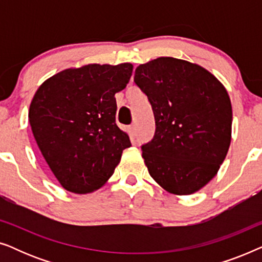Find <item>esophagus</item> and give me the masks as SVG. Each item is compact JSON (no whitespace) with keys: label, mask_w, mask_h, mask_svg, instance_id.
Returning a JSON list of instances; mask_svg holds the SVG:
<instances>
[{"label":"esophagus","mask_w":262,"mask_h":262,"mask_svg":"<svg viewBox=\"0 0 262 262\" xmlns=\"http://www.w3.org/2000/svg\"><path fill=\"white\" fill-rule=\"evenodd\" d=\"M128 132H130L131 137H135L136 134H137V128H136V125L132 124L130 127H128Z\"/></svg>","instance_id":"esophagus-1"}]
</instances>
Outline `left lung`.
I'll return each instance as SVG.
<instances>
[{"instance_id":"left-lung-1","label":"left lung","mask_w":262,"mask_h":262,"mask_svg":"<svg viewBox=\"0 0 262 262\" xmlns=\"http://www.w3.org/2000/svg\"><path fill=\"white\" fill-rule=\"evenodd\" d=\"M135 83L155 116V136L142 146L150 177L171 194L198 192L216 177L230 146L227 89L205 68L173 57L139 64Z\"/></svg>"}]
</instances>
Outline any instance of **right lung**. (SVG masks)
<instances>
[{"label":"right lung","mask_w":262,"mask_h":262,"mask_svg":"<svg viewBox=\"0 0 262 262\" xmlns=\"http://www.w3.org/2000/svg\"><path fill=\"white\" fill-rule=\"evenodd\" d=\"M134 66L85 64L42 82L28 111L32 134L62 187L85 194L102 187L131 146L116 124V93L130 81Z\"/></svg>","instance_id":"obj_1"}]
</instances>
